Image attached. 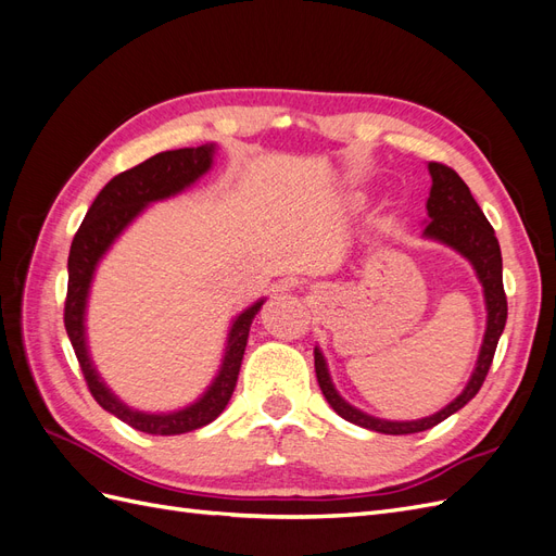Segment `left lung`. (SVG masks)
I'll use <instances>...</instances> for the list:
<instances>
[{"mask_svg": "<svg viewBox=\"0 0 556 556\" xmlns=\"http://www.w3.org/2000/svg\"><path fill=\"white\" fill-rule=\"evenodd\" d=\"M427 169L431 176V190L427 199V220L422 223L425 225L422 239L441 243L454 252H459V255L473 266L476 278L482 285L486 327H484L476 368L473 374H470L462 394L457 399H452L439 413H433L429 417H419V419H382L352 406V403H348L339 394V390H336L323 350H319V345H315L313 350L315 376L319 382V390H323L325 399L329 401V406L343 419H348V422L378 431V433L403 435V433L427 431L439 422H443V419H447L450 415L462 410L466 403L480 392L486 371H490L492 366L496 343L508 319V301H506V292H503L501 248L490 220H486L484 213L478 206V201L473 199V194H470L468 185L459 178L457 172H452L450 166L439 162H429Z\"/></svg>", "mask_w": 556, "mask_h": 556, "instance_id": "8db88e82", "label": "left lung"}]
</instances>
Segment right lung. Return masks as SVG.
I'll return each mask as SVG.
<instances>
[{
  "label": "right lung",
  "mask_w": 556,
  "mask_h": 556,
  "mask_svg": "<svg viewBox=\"0 0 556 556\" xmlns=\"http://www.w3.org/2000/svg\"><path fill=\"white\" fill-rule=\"evenodd\" d=\"M215 150V143L166 150V153H157L141 162L139 166H134V169L111 178L102 188V192L97 194L86 220L78 227L72 241L70 262H66L70 285H66L64 327L66 333H70V341L83 368V376H86L90 392L99 406L115 415L117 419H123L125 425L143 433H188L199 427L211 425L213 419L225 410L233 394V387H237L239 380L250 325L264 306L266 296L257 299L255 304H250L231 319L220 368H217V374L204 390V394H199V399H194L188 406H182L178 410L148 413L127 406V403L106 384V380L99 376L92 362L86 327L92 280L99 262L106 257V252L113 248V243L123 237L125 229L137 220L139 215L146 213L150 204L185 192L192 188L201 176H206L213 169Z\"/></svg>",
  "instance_id": "1"
}]
</instances>
